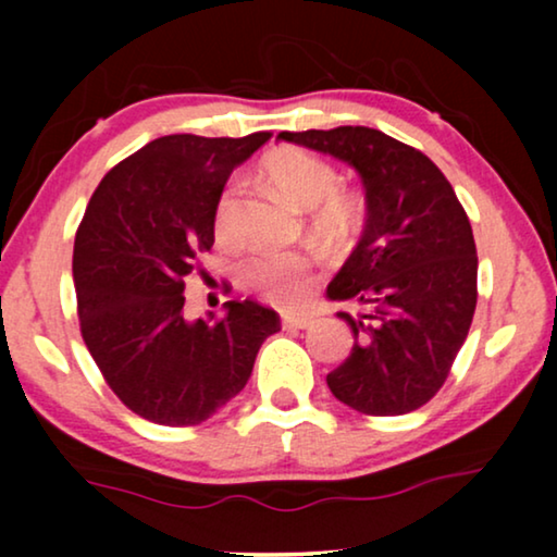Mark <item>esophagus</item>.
I'll use <instances>...</instances> for the list:
<instances>
[{
  "label": "esophagus",
  "instance_id": "1",
  "mask_svg": "<svg viewBox=\"0 0 557 557\" xmlns=\"http://www.w3.org/2000/svg\"><path fill=\"white\" fill-rule=\"evenodd\" d=\"M281 324H284L286 330H309V326L314 324V319L307 314H284L281 317Z\"/></svg>",
  "mask_w": 557,
  "mask_h": 557
}]
</instances>
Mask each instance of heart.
Listing matches in <instances>:
<instances>
[{"label": "heart", "instance_id": "obj_1", "mask_svg": "<svg viewBox=\"0 0 557 557\" xmlns=\"http://www.w3.org/2000/svg\"><path fill=\"white\" fill-rule=\"evenodd\" d=\"M261 177L288 202L311 212V227L326 238L352 233L362 220V202L339 187V174L326 159L301 147H278L261 162ZM240 193L235 185L220 189L212 208V231L220 243L238 240ZM240 284L281 309H294L314 284V261L299 250H263L240 263Z\"/></svg>", "mask_w": 557, "mask_h": 557}]
</instances>
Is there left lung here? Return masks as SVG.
Wrapping results in <instances>:
<instances>
[{"label": "left lung", "instance_id": "left-lung-1", "mask_svg": "<svg viewBox=\"0 0 557 557\" xmlns=\"http://www.w3.org/2000/svg\"><path fill=\"white\" fill-rule=\"evenodd\" d=\"M362 174L368 223L326 288L357 301L355 345L326 375L332 395L364 416H403L446 383L476 309V246L451 182L423 151L368 126L281 132Z\"/></svg>", "mask_w": 557, "mask_h": 557}]
</instances>
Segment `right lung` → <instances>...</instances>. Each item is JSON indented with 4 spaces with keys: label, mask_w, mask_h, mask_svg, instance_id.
Instances as JSON below:
<instances>
[{
    "label": "right lung",
    "mask_w": 557,
    "mask_h": 557,
    "mask_svg": "<svg viewBox=\"0 0 557 557\" xmlns=\"http://www.w3.org/2000/svg\"><path fill=\"white\" fill-rule=\"evenodd\" d=\"M271 139L170 134L106 172L75 231L73 281L90 357L116 398L159 425H197L246 387L281 330L258 301L185 319V276L212 248V208L233 166Z\"/></svg>",
    "instance_id": "1"
}]
</instances>
